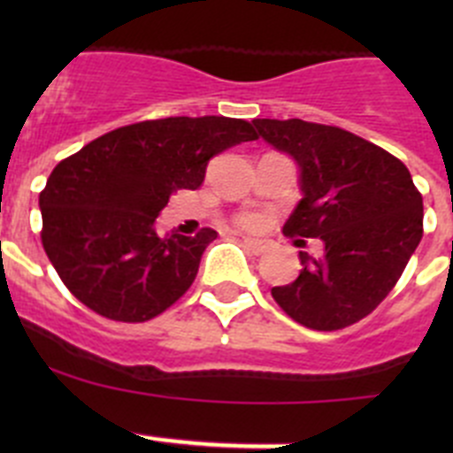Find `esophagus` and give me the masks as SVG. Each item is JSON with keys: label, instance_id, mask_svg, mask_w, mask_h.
<instances>
[{"label": "esophagus", "instance_id": "34e87169", "mask_svg": "<svg viewBox=\"0 0 453 453\" xmlns=\"http://www.w3.org/2000/svg\"><path fill=\"white\" fill-rule=\"evenodd\" d=\"M242 245H245L251 254H263V251L270 250L272 242L265 238H242Z\"/></svg>", "mask_w": 453, "mask_h": 453}]
</instances>
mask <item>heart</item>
Returning a JSON list of instances; mask_svg holds the SVG:
<instances>
[{"mask_svg": "<svg viewBox=\"0 0 453 453\" xmlns=\"http://www.w3.org/2000/svg\"><path fill=\"white\" fill-rule=\"evenodd\" d=\"M247 222H251V218H247Z\"/></svg>", "mask_w": 453, "mask_h": 453, "instance_id": "b5f03b06", "label": "heart"}]
</instances>
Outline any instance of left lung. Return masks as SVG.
<instances>
[{
  "label": "left lung",
  "mask_w": 453,
  "mask_h": 453,
  "mask_svg": "<svg viewBox=\"0 0 453 453\" xmlns=\"http://www.w3.org/2000/svg\"><path fill=\"white\" fill-rule=\"evenodd\" d=\"M254 127L297 165L302 199L283 234L324 247L318 258L299 251L302 272L272 297L308 329H345L386 299L418 250L422 195L399 158L349 131L303 119Z\"/></svg>",
  "instance_id": "8db88e82"
}]
</instances>
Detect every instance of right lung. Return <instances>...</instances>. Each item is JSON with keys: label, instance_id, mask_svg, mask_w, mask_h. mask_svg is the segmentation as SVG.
Wrapping results in <instances>:
<instances>
[{"label": "right lung", "instance_id": "add662e5", "mask_svg": "<svg viewBox=\"0 0 453 453\" xmlns=\"http://www.w3.org/2000/svg\"><path fill=\"white\" fill-rule=\"evenodd\" d=\"M256 140L245 119L203 115L129 124L61 161L40 192L42 247L90 311L147 322L181 297L218 231L161 235L172 192L197 190L215 154Z\"/></svg>", "mask_w": 453, "mask_h": 453}]
</instances>
